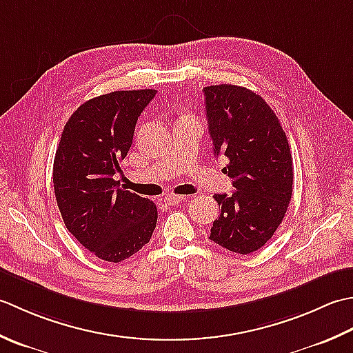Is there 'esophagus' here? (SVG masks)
Masks as SVG:
<instances>
[{"mask_svg":"<svg viewBox=\"0 0 353 353\" xmlns=\"http://www.w3.org/2000/svg\"><path fill=\"white\" fill-rule=\"evenodd\" d=\"M184 196H181V195H175V193H168L166 196H164V201H166L168 204H170V205H175V204H178L179 201H181Z\"/></svg>","mask_w":353,"mask_h":353,"instance_id":"esophagus-1","label":"esophagus"}]
</instances>
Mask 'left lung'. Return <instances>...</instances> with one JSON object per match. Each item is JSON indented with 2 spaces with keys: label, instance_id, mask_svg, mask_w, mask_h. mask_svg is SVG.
Masks as SVG:
<instances>
[{
  "label": "left lung",
  "instance_id": "obj_1",
  "mask_svg": "<svg viewBox=\"0 0 353 353\" xmlns=\"http://www.w3.org/2000/svg\"><path fill=\"white\" fill-rule=\"evenodd\" d=\"M214 155L228 158L232 195H214L221 207L210 239L250 254L276 233L292 195L290 143L274 111L251 90L212 85L203 90Z\"/></svg>",
  "mask_w": 353,
  "mask_h": 353
}]
</instances>
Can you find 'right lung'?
I'll return each mask as SVG.
<instances>
[{
    "label": "right lung",
    "mask_w": 353,
    "mask_h": 353,
    "mask_svg": "<svg viewBox=\"0 0 353 353\" xmlns=\"http://www.w3.org/2000/svg\"><path fill=\"white\" fill-rule=\"evenodd\" d=\"M155 90L112 91L86 100L71 114L56 149L53 184L63 224L106 262H121L150 241L157 207L119 187L137 120Z\"/></svg>",
    "instance_id": "add662e5"
}]
</instances>
